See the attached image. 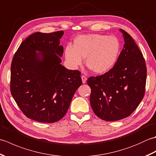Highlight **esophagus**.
I'll return each instance as SVG.
<instances>
[{
    "label": "esophagus",
    "instance_id": "1",
    "mask_svg": "<svg viewBox=\"0 0 156 156\" xmlns=\"http://www.w3.org/2000/svg\"><path fill=\"white\" fill-rule=\"evenodd\" d=\"M81 78H82V83H83V84H85V83H86V82H87V77H86L85 76H81Z\"/></svg>",
    "mask_w": 156,
    "mask_h": 156
}]
</instances>
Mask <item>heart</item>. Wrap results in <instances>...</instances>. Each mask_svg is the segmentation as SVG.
I'll return each instance as SVG.
<instances>
[{"mask_svg":"<svg viewBox=\"0 0 156 156\" xmlns=\"http://www.w3.org/2000/svg\"><path fill=\"white\" fill-rule=\"evenodd\" d=\"M120 49V42L114 36L84 35L74 39V47L66 48L65 57L73 68L80 66L86 58L87 67L94 74H101L113 68Z\"/></svg>","mask_w":156,"mask_h":156,"instance_id":"b5f03b06","label":"heart"}]
</instances>
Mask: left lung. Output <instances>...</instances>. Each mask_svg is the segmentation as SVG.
<instances>
[{"instance_id":"1","label":"left lung","mask_w":156,"mask_h":156,"mask_svg":"<svg viewBox=\"0 0 156 156\" xmlns=\"http://www.w3.org/2000/svg\"><path fill=\"white\" fill-rule=\"evenodd\" d=\"M125 44L117 61L103 75L90 77V102L94 112L104 121H115L129 117L145 94L147 69L143 54L133 39L119 29Z\"/></svg>"}]
</instances>
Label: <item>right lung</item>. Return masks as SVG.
<instances>
[{
	"label": "right lung",
	"mask_w": 156,
	"mask_h": 156,
	"mask_svg": "<svg viewBox=\"0 0 156 156\" xmlns=\"http://www.w3.org/2000/svg\"><path fill=\"white\" fill-rule=\"evenodd\" d=\"M64 31L37 32L23 41L12 58L11 92L26 117L54 122L64 117L82 85L80 72L61 64Z\"/></svg>",
	"instance_id": "obj_1"
}]
</instances>
